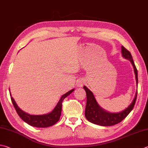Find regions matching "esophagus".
<instances>
[{"mask_svg": "<svg viewBox=\"0 0 148 148\" xmlns=\"http://www.w3.org/2000/svg\"><path fill=\"white\" fill-rule=\"evenodd\" d=\"M83 84H84V81H82V80H80V81L78 82V86L82 87Z\"/></svg>", "mask_w": 148, "mask_h": 148, "instance_id": "obj_1", "label": "esophagus"}]
</instances>
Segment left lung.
<instances>
[{
    "mask_svg": "<svg viewBox=\"0 0 148 148\" xmlns=\"http://www.w3.org/2000/svg\"><path fill=\"white\" fill-rule=\"evenodd\" d=\"M121 53L124 58L129 60L131 64H133L134 71L135 73L136 84H138V71L134 63L131 53L123 46H121ZM84 88L86 91L87 97L86 109H85V117L90 122L101 126H112L121 122L133 110L137 97L136 92L135 97L129 107L121 112L111 113L102 109L97 104L93 93L85 86H84Z\"/></svg>",
    "mask_w": 148,
    "mask_h": 148,
    "instance_id": "obj_1",
    "label": "left lung"
}]
</instances>
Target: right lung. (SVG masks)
I'll list each match as a JSON object with an SVG mask.
<instances>
[{
  "mask_svg": "<svg viewBox=\"0 0 148 148\" xmlns=\"http://www.w3.org/2000/svg\"><path fill=\"white\" fill-rule=\"evenodd\" d=\"M73 90L74 89L70 90L69 92H67L66 94L62 95L59 101V102L58 103V104H57L55 108H54V110L51 112L43 115L28 114L23 112L21 109H20L16 104V103H15L14 99L12 97L11 100L18 115L19 116V117L23 121H25L26 123L31 126L36 127L44 128L54 125L60 120L62 112V101H63L64 99L67 96H68L70 94H71L73 92ZM10 96H11V94H10Z\"/></svg>",
  "mask_w": 148,
  "mask_h": 148,
  "instance_id": "right-lung-1",
  "label": "right lung"
}]
</instances>
